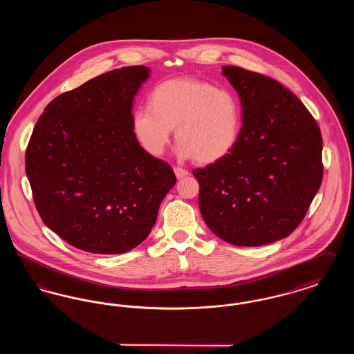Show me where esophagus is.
<instances>
[{"label": "esophagus", "instance_id": "1", "mask_svg": "<svg viewBox=\"0 0 354 354\" xmlns=\"http://www.w3.org/2000/svg\"><path fill=\"white\" fill-rule=\"evenodd\" d=\"M174 171H175V175H176L178 179H182V178H185V176L188 175V171L182 169V167H174Z\"/></svg>", "mask_w": 354, "mask_h": 354}]
</instances>
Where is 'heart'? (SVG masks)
Segmentation results:
<instances>
[{
	"mask_svg": "<svg viewBox=\"0 0 354 354\" xmlns=\"http://www.w3.org/2000/svg\"><path fill=\"white\" fill-rule=\"evenodd\" d=\"M131 126L142 149L152 156L165 153L176 129L178 155L211 165L235 149L241 107L230 90L196 78H174L152 90L150 107H138Z\"/></svg>",
	"mask_w": 354,
	"mask_h": 354,
	"instance_id": "obj_1",
	"label": "heart"
}]
</instances>
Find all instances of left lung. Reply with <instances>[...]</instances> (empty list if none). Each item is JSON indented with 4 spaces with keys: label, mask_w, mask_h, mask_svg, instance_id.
Masks as SVG:
<instances>
[{
    "label": "left lung",
    "mask_w": 354,
    "mask_h": 354,
    "mask_svg": "<svg viewBox=\"0 0 354 354\" xmlns=\"http://www.w3.org/2000/svg\"><path fill=\"white\" fill-rule=\"evenodd\" d=\"M221 74L241 101L235 149L204 169L199 208L209 230L239 247H260L290 235L322 180V138L308 109L270 77L237 66Z\"/></svg>",
    "instance_id": "8db88e82"
}]
</instances>
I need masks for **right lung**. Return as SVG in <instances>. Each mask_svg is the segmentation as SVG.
I'll return each instance as SVG.
<instances>
[{
	"mask_svg": "<svg viewBox=\"0 0 354 354\" xmlns=\"http://www.w3.org/2000/svg\"><path fill=\"white\" fill-rule=\"evenodd\" d=\"M150 68L111 70L45 107L25 169L44 223L86 252L118 254L139 245L176 183L167 162L133 133V102Z\"/></svg>",
	"mask_w": 354,
	"mask_h": 354,
	"instance_id": "1",
	"label": "right lung"
}]
</instances>
